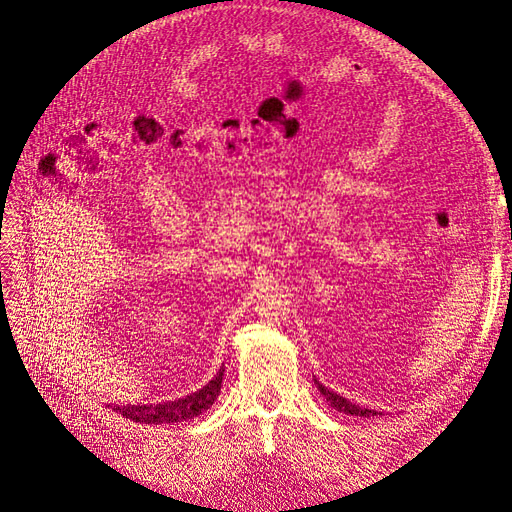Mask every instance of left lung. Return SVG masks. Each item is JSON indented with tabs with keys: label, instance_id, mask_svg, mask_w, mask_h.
<instances>
[{
	"label": "left lung",
	"instance_id": "obj_1",
	"mask_svg": "<svg viewBox=\"0 0 512 512\" xmlns=\"http://www.w3.org/2000/svg\"><path fill=\"white\" fill-rule=\"evenodd\" d=\"M314 384H316V389L320 391V395H322L324 399H327V404H329L333 410H337V412L350 414V416H363V418L382 414V412H376V410H371V408H363V406H359V404H352V401L346 399L344 395L335 393L333 389H327V386H324L316 376H314Z\"/></svg>",
	"mask_w": 512,
	"mask_h": 512
}]
</instances>
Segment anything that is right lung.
I'll return each instance as SVG.
<instances>
[{
  "label": "right lung",
  "instance_id": "add662e5",
  "mask_svg": "<svg viewBox=\"0 0 512 512\" xmlns=\"http://www.w3.org/2000/svg\"><path fill=\"white\" fill-rule=\"evenodd\" d=\"M222 376H224V365L218 369V374L203 386V389H198L175 401H162V404H126V406L108 404V406H111L117 414L143 425L192 421V418L207 412L215 404V399H218L222 391Z\"/></svg>",
  "mask_w": 512,
  "mask_h": 512
}]
</instances>
